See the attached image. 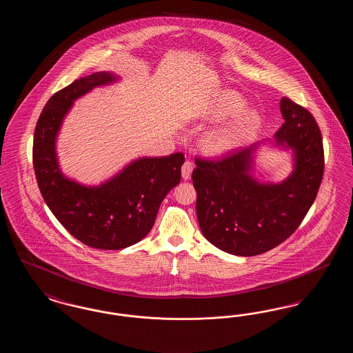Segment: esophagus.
I'll use <instances>...</instances> for the list:
<instances>
[{"label": "esophagus", "instance_id": "1", "mask_svg": "<svg viewBox=\"0 0 353 353\" xmlns=\"http://www.w3.org/2000/svg\"><path fill=\"white\" fill-rule=\"evenodd\" d=\"M192 170H193V163L189 161V160H186L184 164H183V167H181V174H183V179H184V180H189V179H190Z\"/></svg>", "mask_w": 353, "mask_h": 353}]
</instances>
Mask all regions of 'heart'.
Returning <instances> with one entry per match:
<instances>
[{
    "label": "heart",
    "instance_id": "1",
    "mask_svg": "<svg viewBox=\"0 0 353 353\" xmlns=\"http://www.w3.org/2000/svg\"><path fill=\"white\" fill-rule=\"evenodd\" d=\"M243 108L245 101L238 94L223 91L208 105V108L203 111V117L210 120H221L239 114ZM258 117L254 112H243L228 125L208 134L203 145L208 152L213 154L232 151L245 141V139L254 131Z\"/></svg>",
    "mask_w": 353,
    "mask_h": 353
}]
</instances>
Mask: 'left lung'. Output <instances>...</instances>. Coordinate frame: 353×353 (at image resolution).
I'll list each match as a JSON object with an SVG mask.
<instances>
[{"label": "left lung", "instance_id": "1", "mask_svg": "<svg viewBox=\"0 0 353 353\" xmlns=\"http://www.w3.org/2000/svg\"><path fill=\"white\" fill-rule=\"evenodd\" d=\"M285 123L276 143L294 151L295 169L281 184H259L250 176L254 147L217 159L196 157L192 180L197 192L202 234L223 252L252 256L281 245L302 223L319 192L324 150L312 114L281 101Z\"/></svg>", "mask_w": 353, "mask_h": 353}]
</instances>
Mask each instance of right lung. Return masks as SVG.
I'll return each instance as SVG.
<instances>
[{"label": "right lung", "mask_w": 353, "mask_h": 353, "mask_svg": "<svg viewBox=\"0 0 353 353\" xmlns=\"http://www.w3.org/2000/svg\"><path fill=\"white\" fill-rule=\"evenodd\" d=\"M114 81L111 72H94L59 90L45 104L34 131V172L43 200L70 234L101 250L125 249L150 233L160 203L181 180L185 161L181 152L143 157L99 186L62 174L55 154L62 120L77 98Z\"/></svg>", "instance_id": "1"}]
</instances>
